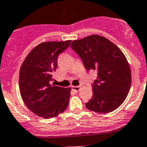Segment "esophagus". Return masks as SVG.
<instances>
[{
  "instance_id": "34e87169",
  "label": "esophagus",
  "mask_w": 147,
  "mask_h": 147,
  "mask_svg": "<svg viewBox=\"0 0 147 147\" xmlns=\"http://www.w3.org/2000/svg\"><path fill=\"white\" fill-rule=\"evenodd\" d=\"M72 89L75 90V92H78L80 89V86H72Z\"/></svg>"
}]
</instances>
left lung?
Masks as SVG:
<instances>
[{
  "instance_id": "1",
  "label": "left lung",
  "mask_w": 147,
  "mask_h": 147,
  "mask_svg": "<svg viewBox=\"0 0 147 147\" xmlns=\"http://www.w3.org/2000/svg\"><path fill=\"white\" fill-rule=\"evenodd\" d=\"M70 47L87 70H96L92 97L85 106L97 113H109L123 102L131 88V72L126 57L116 45L102 36L90 35L75 40Z\"/></svg>"
}]
</instances>
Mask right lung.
<instances>
[{
  "instance_id": "1",
  "label": "right lung",
  "mask_w": 147,
  "mask_h": 147,
  "mask_svg": "<svg viewBox=\"0 0 147 147\" xmlns=\"http://www.w3.org/2000/svg\"><path fill=\"white\" fill-rule=\"evenodd\" d=\"M71 40L46 42L28 53L19 72V90L23 101L34 114L51 119L66 110L70 88L51 84L52 73L57 68V58L69 46Z\"/></svg>"
}]
</instances>
